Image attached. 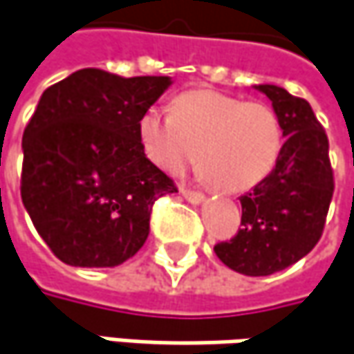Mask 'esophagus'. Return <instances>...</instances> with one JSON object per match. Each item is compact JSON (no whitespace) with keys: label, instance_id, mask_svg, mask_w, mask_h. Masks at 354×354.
I'll return each instance as SVG.
<instances>
[{"label":"esophagus","instance_id":"esophagus-1","mask_svg":"<svg viewBox=\"0 0 354 354\" xmlns=\"http://www.w3.org/2000/svg\"><path fill=\"white\" fill-rule=\"evenodd\" d=\"M181 195L185 197L189 203H195V205L201 203V201L205 199V195L201 193V191H191V189H187V187H181Z\"/></svg>","mask_w":354,"mask_h":354}]
</instances>
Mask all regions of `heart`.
I'll return each mask as SVG.
<instances>
[{"label": "heart", "mask_w": 354, "mask_h": 354, "mask_svg": "<svg viewBox=\"0 0 354 354\" xmlns=\"http://www.w3.org/2000/svg\"><path fill=\"white\" fill-rule=\"evenodd\" d=\"M137 133L145 157L167 175H181L200 155L199 171L219 191L241 193L265 181L285 147V127L269 103L213 89H189L173 111L145 109Z\"/></svg>", "instance_id": "heart-1"}]
</instances>
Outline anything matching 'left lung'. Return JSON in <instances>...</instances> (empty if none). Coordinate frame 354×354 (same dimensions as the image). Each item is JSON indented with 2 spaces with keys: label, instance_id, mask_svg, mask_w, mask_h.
Returning a JSON list of instances; mask_svg holds the SVG:
<instances>
[{
  "label": "left lung",
  "instance_id": "1",
  "mask_svg": "<svg viewBox=\"0 0 354 354\" xmlns=\"http://www.w3.org/2000/svg\"><path fill=\"white\" fill-rule=\"evenodd\" d=\"M271 99L285 127L274 171L241 195V229L215 245L223 263L249 277L283 271L313 251L323 235L335 191L328 139L309 101L277 85H257Z\"/></svg>",
  "mask_w": 354,
  "mask_h": 354
}]
</instances>
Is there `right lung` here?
Here are the masks:
<instances>
[{
  "label": "right lung",
  "instance_id": "right-lung-1",
  "mask_svg": "<svg viewBox=\"0 0 354 354\" xmlns=\"http://www.w3.org/2000/svg\"><path fill=\"white\" fill-rule=\"evenodd\" d=\"M171 85L80 69L47 87L24 131L21 201L51 253L117 267L147 241L153 203L177 185L141 149L137 123Z\"/></svg>",
  "mask_w": 354,
  "mask_h": 354
}]
</instances>
